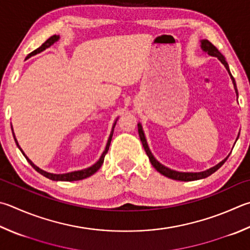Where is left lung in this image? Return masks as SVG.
<instances>
[{
  "label": "left lung",
  "mask_w": 250,
  "mask_h": 250,
  "mask_svg": "<svg viewBox=\"0 0 250 250\" xmlns=\"http://www.w3.org/2000/svg\"><path fill=\"white\" fill-rule=\"evenodd\" d=\"M201 49L202 51L207 52L208 56L211 57H215L219 59V60L222 62V64H224L225 69L228 70L229 74L230 76V79H232V82H233V85H234V88H235V92H236V95H237L238 97V92H237V87H236V83H235V80L232 76V74H230L229 72V64L228 62L225 61V58L223 54H222L219 50H217L213 44L208 42V40L207 39H203L201 40ZM138 131H139V135H140V139H141V142H142L143 144V147L145 149V152H146V155L148 156V160L149 162H151V164L153 165L154 168H155L158 172H161L162 175H164L166 177H168V178L170 179H174V180H180V181H192V180H199V179H203V178H207V177H208L210 175H212L213 172H215L217 169L220 168V167L224 164V163L226 162V160H228L229 154L228 156H226L223 161H221L219 164H216L215 166L211 167V168H208L207 170H203V171H198V172H189V171H177V170H174V169H170L168 168V167L164 166L163 164H161L160 162H158L155 157H154V155L152 154V152L149 151V147L147 145V141H146V138H145V134H144V131H143V128H142V125L138 124ZM239 137V135H238ZM238 137L237 139H236V141L238 140Z\"/></svg>",
  "instance_id": "left-lung-1"
}]
</instances>
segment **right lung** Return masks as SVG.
<instances>
[{"mask_svg":"<svg viewBox=\"0 0 250 250\" xmlns=\"http://www.w3.org/2000/svg\"><path fill=\"white\" fill-rule=\"evenodd\" d=\"M59 39H60V36H59V35H58V36H57V35L51 36V37H50L48 40H46V42H44L42 44V46H40L38 49H36L35 51L31 52L30 54H33V56H35V54L40 53L42 51H43V50H46L47 48L51 47L52 44H53L54 42H57ZM29 57H30V56H29ZM117 120H118V118L115 120V122H113L112 128H111V131H110V134H109V138H108V141H107L105 151L103 152L102 156L99 157V160H98L96 163H95L94 165L87 167V168H84V169H81V170H75V171H70V172H66V174H52V172H48V171H46V170L39 168L38 166H36V165L34 164V163L31 162V161L29 160V158L26 156V154L24 153V151H22L21 147L20 146V144H18L17 140H16V137H15V134H14V131H13V126H12V132H13V137H14V140H15V143H16L17 146H18V148L21 149V152L22 153V155H24V156L26 157V160L28 161L29 164H30L31 166H33L34 168L39 172V174H42V176L47 177V178L51 179V180H56V181H75V180H82V179L87 178V177H90L92 175H94L95 172H96L99 168H101L102 165H103V163H104V158H105V155L107 154L108 149H109L110 142H111V139H112V134H113V129H115V126H116Z\"/></svg>","mask_w":250,"mask_h":250,"instance_id":"obj_1","label":"right lung"}]
</instances>
